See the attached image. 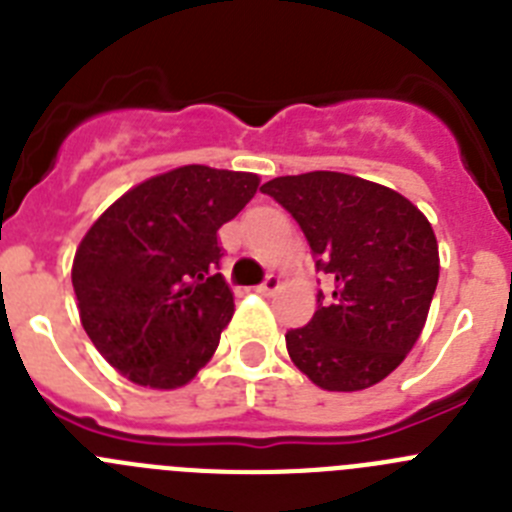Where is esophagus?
<instances>
[{"label":"esophagus","instance_id":"esophagus-1","mask_svg":"<svg viewBox=\"0 0 512 512\" xmlns=\"http://www.w3.org/2000/svg\"><path fill=\"white\" fill-rule=\"evenodd\" d=\"M279 287H282V279H279L277 274H269V277H266L264 282L256 287V292H259V295H264V297H269V295H274Z\"/></svg>","mask_w":512,"mask_h":512}]
</instances>
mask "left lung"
<instances>
[{
	"label": "left lung",
	"mask_w": 512,
	"mask_h": 512,
	"mask_svg": "<svg viewBox=\"0 0 512 512\" xmlns=\"http://www.w3.org/2000/svg\"><path fill=\"white\" fill-rule=\"evenodd\" d=\"M305 233L333 295L305 328L287 330L289 359L328 392L392 374L418 341L438 284V243L395 189L338 171L277 176L261 187Z\"/></svg>",
	"instance_id": "left-lung-1"
}]
</instances>
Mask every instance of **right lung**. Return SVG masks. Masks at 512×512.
<instances>
[{
  "label": "right lung",
  "mask_w": 512,
  "mask_h": 512,
  "mask_svg": "<svg viewBox=\"0 0 512 512\" xmlns=\"http://www.w3.org/2000/svg\"><path fill=\"white\" fill-rule=\"evenodd\" d=\"M259 189L246 171L182 166L146 179L102 212L71 269L81 325L130 382L187 384L233 318L217 230Z\"/></svg>",
  "instance_id": "1"
}]
</instances>
